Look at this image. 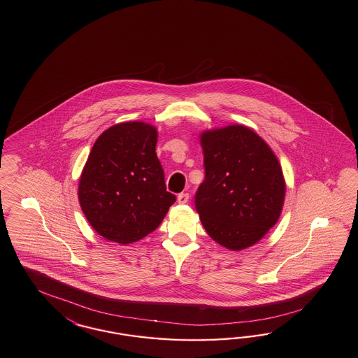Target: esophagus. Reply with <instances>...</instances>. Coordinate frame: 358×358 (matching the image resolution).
Masks as SVG:
<instances>
[{
    "mask_svg": "<svg viewBox=\"0 0 358 358\" xmlns=\"http://www.w3.org/2000/svg\"><path fill=\"white\" fill-rule=\"evenodd\" d=\"M177 201H178V203H186L189 201V194L187 193H180L177 196Z\"/></svg>",
    "mask_w": 358,
    "mask_h": 358,
    "instance_id": "1",
    "label": "esophagus"
}]
</instances>
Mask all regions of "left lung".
Returning a JSON list of instances; mask_svg holds the SVG:
<instances>
[{
  "mask_svg": "<svg viewBox=\"0 0 358 358\" xmlns=\"http://www.w3.org/2000/svg\"><path fill=\"white\" fill-rule=\"evenodd\" d=\"M205 180L194 203L206 233L230 250L258 243L278 221L284 199L282 169L256 131L243 125L201 134Z\"/></svg>",
  "mask_w": 358,
  "mask_h": 358,
  "instance_id": "left-lung-1",
  "label": "left lung"
}]
</instances>
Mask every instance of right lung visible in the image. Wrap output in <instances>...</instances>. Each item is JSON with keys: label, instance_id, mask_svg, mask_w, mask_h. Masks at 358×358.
Segmentation results:
<instances>
[{"label": "right lung", "instance_id": "add662e5", "mask_svg": "<svg viewBox=\"0 0 358 358\" xmlns=\"http://www.w3.org/2000/svg\"><path fill=\"white\" fill-rule=\"evenodd\" d=\"M156 143L157 129L133 121L106 129L93 145L80 177L78 200L103 238L136 243L157 229L174 203Z\"/></svg>", "mask_w": 358, "mask_h": 358}]
</instances>
